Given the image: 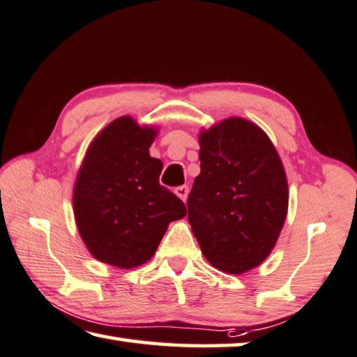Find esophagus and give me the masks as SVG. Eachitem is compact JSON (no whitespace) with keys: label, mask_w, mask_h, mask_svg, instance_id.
<instances>
[{"label":"esophagus","mask_w":357,"mask_h":357,"mask_svg":"<svg viewBox=\"0 0 357 357\" xmlns=\"http://www.w3.org/2000/svg\"><path fill=\"white\" fill-rule=\"evenodd\" d=\"M188 192H190V188L186 185L177 186V188H175V195L182 199V201H186V197H188Z\"/></svg>","instance_id":"1"}]
</instances>
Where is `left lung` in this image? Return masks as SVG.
Returning <instances> with one entry per match:
<instances>
[{"label":"left lung","mask_w":357,"mask_h":357,"mask_svg":"<svg viewBox=\"0 0 357 357\" xmlns=\"http://www.w3.org/2000/svg\"><path fill=\"white\" fill-rule=\"evenodd\" d=\"M201 174L188 196V221L218 270L241 274L276 245L289 208V185L270 137L229 117L199 136Z\"/></svg>","instance_id":"1"}]
</instances>
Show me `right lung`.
Listing matches in <instances>:
<instances>
[{"instance_id": "1", "label": "right lung", "mask_w": 357, "mask_h": 357, "mask_svg": "<svg viewBox=\"0 0 357 357\" xmlns=\"http://www.w3.org/2000/svg\"><path fill=\"white\" fill-rule=\"evenodd\" d=\"M156 128L123 116L87 149L73 190L78 232L97 260L117 268L152 259L169 222L186 215L185 204L161 186L162 162L149 147Z\"/></svg>"}]
</instances>
